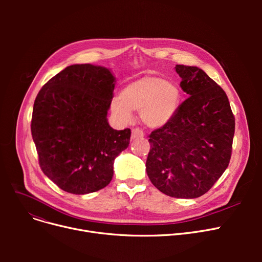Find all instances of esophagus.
<instances>
[{
    "label": "esophagus",
    "mask_w": 262,
    "mask_h": 262,
    "mask_svg": "<svg viewBox=\"0 0 262 262\" xmlns=\"http://www.w3.org/2000/svg\"><path fill=\"white\" fill-rule=\"evenodd\" d=\"M143 137H144V133H143L140 128L136 127V128H133V129H132V139H133V140L139 139V138H143Z\"/></svg>",
    "instance_id": "34e87169"
}]
</instances>
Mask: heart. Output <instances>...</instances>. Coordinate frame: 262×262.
Returning <instances> with one entry per match:
<instances>
[{
  "mask_svg": "<svg viewBox=\"0 0 262 262\" xmlns=\"http://www.w3.org/2000/svg\"><path fill=\"white\" fill-rule=\"evenodd\" d=\"M182 92L174 81L158 75H144L124 87L120 99L110 104L112 112L122 121H130L132 112H140L142 122L148 127H160L176 114Z\"/></svg>",
  "mask_w": 262,
  "mask_h": 262,
  "instance_id": "heart-1",
  "label": "heart"
}]
</instances>
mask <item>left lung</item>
I'll use <instances>...</instances> for the list:
<instances>
[{"label":"left lung","mask_w":262,"mask_h":262,"mask_svg":"<svg viewBox=\"0 0 262 262\" xmlns=\"http://www.w3.org/2000/svg\"><path fill=\"white\" fill-rule=\"evenodd\" d=\"M175 70L189 98L148 136L146 173L162 193L195 199L208 192L228 167L235 117L225 91L202 69L176 64Z\"/></svg>","instance_id":"8db88e82"}]
</instances>
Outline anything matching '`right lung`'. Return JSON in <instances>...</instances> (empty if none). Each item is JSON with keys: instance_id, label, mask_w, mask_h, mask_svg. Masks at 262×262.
Wrapping results in <instances>:
<instances>
[{"instance_id": "obj_1", "label": "right lung", "mask_w": 262, "mask_h": 262, "mask_svg": "<svg viewBox=\"0 0 262 262\" xmlns=\"http://www.w3.org/2000/svg\"><path fill=\"white\" fill-rule=\"evenodd\" d=\"M115 81L107 68L72 64L36 96L31 130L40 168L69 193L105 188L116 157L129 144L130 129H114L107 121Z\"/></svg>"}]
</instances>
